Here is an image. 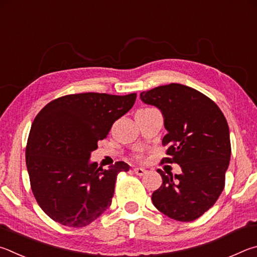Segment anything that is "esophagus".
I'll return each mask as SVG.
<instances>
[{"mask_svg":"<svg viewBox=\"0 0 257 257\" xmlns=\"http://www.w3.org/2000/svg\"><path fill=\"white\" fill-rule=\"evenodd\" d=\"M133 172L136 173V174L138 175V176H143V175H145V174L147 173V170L141 168V167H136V168L133 169Z\"/></svg>","mask_w":257,"mask_h":257,"instance_id":"esophagus-1","label":"esophagus"}]
</instances>
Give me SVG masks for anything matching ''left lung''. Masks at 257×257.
<instances>
[{"label":"left lung","mask_w":257,"mask_h":257,"mask_svg":"<svg viewBox=\"0 0 257 257\" xmlns=\"http://www.w3.org/2000/svg\"><path fill=\"white\" fill-rule=\"evenodd\" d=\"M164 116L168 146L165 163H176L182 173L166 175L152 194L161 213L177 221H193L206 212L221 194L230 161V134L222 111L205 94L179 83L160 85L140 94Z\"/></svg>","instance_id":"1"}]
</instances>
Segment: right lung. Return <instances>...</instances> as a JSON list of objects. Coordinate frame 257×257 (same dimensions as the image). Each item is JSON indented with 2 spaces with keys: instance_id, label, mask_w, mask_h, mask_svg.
I'll return each instance as SVG.
<instances>
[{
  "instance_id": "obj_1",
  "label": "right lung",
  "mask_w": 257,
  "mask_h": 257,
  "mask_svg": "<svg viewBox=\"0 0 257 257\" xmlns=\"http://www.w3.org/2000/svg\"><path fill=\"white\" fill-rule=\"evenodd\" d=\"M136 99L137 93L69 94L47 103L36 116L26 164L36 201L54 221L84 227L109 208L117 175L128 172L130 166L118 161L101 169L90 157Z\"/></svg>"
}]
</instances>
